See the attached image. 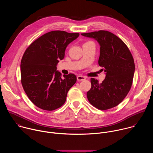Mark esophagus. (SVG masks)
I'll return each instance as SVG.
<instances>
[{
  "label": "esophagus",
  "mask_w": 153,
  "mask_h": 153,
  "mask_svg": "<svg viewBox=\"0 0 153 153\" xmlns=\"http://www.w3.org/2000/svg\"><path fill=\"white\" fill-rule=\"evenodd\" d=\"M85 79H86L85 77H84V76H78L77 77V80L78 81H82V80H85Z\"/></svg>",
  "instance_id": "1"
}]
</instances>
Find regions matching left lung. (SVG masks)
I'll list each match as a JSON object with an SVG mask.
<instances>
[{"label": "left lung", "instance_id": "obj_1", "mask_svg": "<svg viewBox=\"0 0 153 153\" xmlns=\"http://www.w3.org/2000/svg\"><path fill=\"white\" fill-rule=\"evenodd\" d=\"M94 38L100 44L99 65L106 73L101 83L91 78V88L87 92L90 103L100 110L118 105L131 88L135 65L125 43L113 33L105 30L81 34Z\"/></svg>", "mask_w": 153, "mask_h": 153}]
</instances>
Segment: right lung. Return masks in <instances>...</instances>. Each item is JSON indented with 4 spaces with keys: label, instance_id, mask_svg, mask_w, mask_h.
<instances>
[{
    "label": "right lung",
    "instance_id": "1",
    "mask_svg": "<svg viewBox=\"0 0 153 153\" xmlns=\"http://www.w3.org/2000/svg\"><path fill=\"white\" fill-rule=\"evenodd\" d=\"M79 33L53 31L39 37L26 49L21 60V83L30 100L43 110L53 111L66 101L76 76L56 71L57 63Z\"/></svg>",
    "mask_w": 153,
    "mask_h": 153
}]
</instances>
